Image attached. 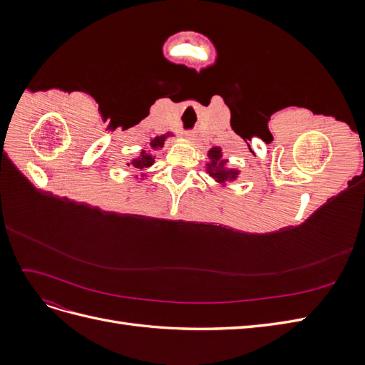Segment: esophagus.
I'll return each instance as SVG.
<instances>
[{
    "instance_id": "obj_1",
    "label": "esophagus",
    "mask_w": 365,
    "mask_h": 365,
    "mask_svg": "<svg viewBox=\"0 0 365 365\" xmlns=\"http://www.w3.org/2000/svg\"><path fill=\"white\" fill-rule=\"evenodd\" d=\"M184 137H185L187 140H195V138H196V134H195L193 130H185V132H184Z\"/></svg>"
}]
</instances>
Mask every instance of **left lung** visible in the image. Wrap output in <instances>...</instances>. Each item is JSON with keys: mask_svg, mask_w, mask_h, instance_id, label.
<instances>
[{"mask_svg": "<svg viewBox=\"0 0 365 365\" xmlns=\"http://www.w3.org/2000/svg\"><path fill=\"white\" fill-rule=\"evenodd\" d=\"M210 163L207 164V172L217 182L224 184L225 181H235L239 175V170L227 168V160H222V150L220 148H212L208 150Z\"/></svg>", "mask_w": 365, "mask_h": 365, "instance_id": "8db88e82", "label": "left lung"}]
</instances>
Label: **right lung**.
Segmentation results:
<instances>
[{"label":"right lung","mask_w":365,"mask_h":365,"mask_svg":"<svg viewBox=\"0 0 365 365\" xmlns=\"http://www.w3.org/2000/svg\"><path fill=\"white\" fill-rule=\"evenodd\" d=\"M168 137H170V134H165V135H161V137H155L153 140H150V145H149V146H150L152 149L163 148V146H164V141H165V138H168ZM153 163H155V158L152 157V153L148 152V150H141V152H140V157H137V158L132 160L130 163H128V165L132 164L135 169H146V168H150V165H152Z\"/></svg>","instance_id":"1"}]
</instances>
